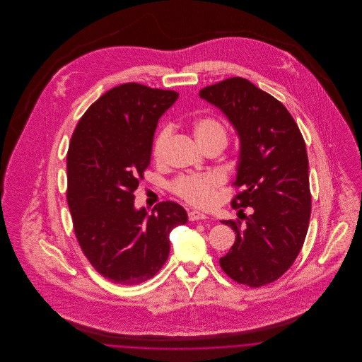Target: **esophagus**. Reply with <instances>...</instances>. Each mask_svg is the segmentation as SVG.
Returning a JSON list of instances; mask_svg holds the SVG:
<instances>
[{"mask_svg":"<svg viewBox=\"0 0 362 362\" xmlns=\"http://www.w3.org/2000/svg\"><path fill=\"white\" fill-rule=\"evenodd\" d=\"M207 216L202 211L198 210H189V221H199V220H206Z\"/></svg>","mask_w":362,"mask_h":362,"instance_id":"1","label":"esophagus"}]
</instances>
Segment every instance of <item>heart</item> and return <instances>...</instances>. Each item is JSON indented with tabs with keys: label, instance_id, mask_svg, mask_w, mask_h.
<instances>
[{
	"label": "heart",
	"instance_id": "b5f03b06",
	"mask_svg": "<svg viewBox=\"0 0 362 362\" xmlns=\"http://www.w3.org/2000/svg\"><path fill=\"white\" fill-rule=\"evenodd\" d=\"M170 136L171 129L168 126L163 127L156 136L153 142V156L157 160L161 158L164 153L165 144ZM194 136L201 145H205L216 139L226 141V133L223 124L210 117H202L194 122ZM218 185L220 180L216 175H189L175 180L173 189L175 194L189 201V204L205 206L211 202Z\"/></svg>",
	"mask_w": 362,
	"mask_h": 362
}]
</instances>
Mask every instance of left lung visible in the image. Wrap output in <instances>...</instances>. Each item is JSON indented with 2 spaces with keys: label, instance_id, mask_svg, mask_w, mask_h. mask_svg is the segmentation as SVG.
<instances>
[{
  "label": "left lung",
  "instance_id": "obj_1",
  "mask_svg": "<svg viewBox=\"0 0 362 362\" xmlns=\"http://www.w3.org/2000/svg\"><path fill=\"white\" fill-rule=\"evenodd\" d=\"M199 96L223 111L240 141L235 185L243 191L232 206L252 207L244 226L223 221L236 240L220 266L236 282L259 288L292 266L308 232L305 142L285 105L245 78L206 86Z\"/></svg>",
  "mask_w": 362,
  "mask_h": 362
}]
</instances>
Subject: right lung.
<instances>
[{
	"mask_svg": "<svg viewBox=\"0 0 362 362\" xmlns=\"http://www.w3.org/2000/svg\"><path fill=\"white\" fill-rule=\"evenodd\" d=\"M179 93L127 83L105 92L78 121L66 158L68 205L77 241L104 278L137 285L163 267L170 233L187 211L167 201L149 214L134 191L152 156L156 127Z\"/></svg>",
	"mask_w": 362,
	"mask_h": 362,
	"instance_id": "right-lung-1",
	"label": "right lung"
}]
</instances>
